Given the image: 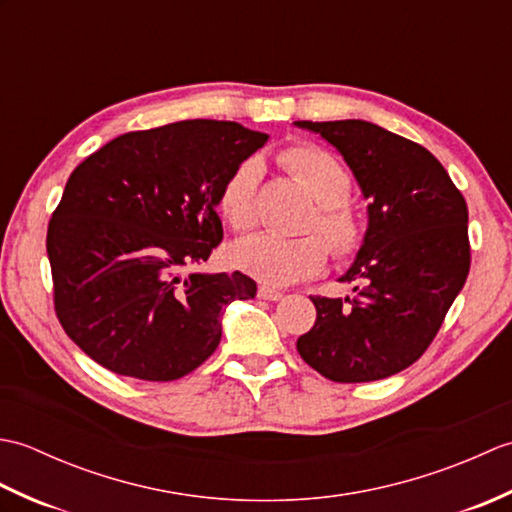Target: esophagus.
Returning a JSON list of instances; mask_svg holds the SVG:
<instances>
[{"instance_id": "obj_1", "label": "esophagus", "mask_w": 512, "mask_h": 512, "mask_svg": "<svg viewBox=\"0 0 512 512\" xmlns=\"http://www.w3.org/2000/svg\"><path fill=\"white\" fill-rule=\"evenodd\" d=\"M257 297L266 299V301H279L281 297H284V292L277 290V288H270V286H259Z\"/></svg>"}]
</instances>
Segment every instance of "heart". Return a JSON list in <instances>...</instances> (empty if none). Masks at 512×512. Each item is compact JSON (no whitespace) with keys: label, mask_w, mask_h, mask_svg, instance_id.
I'll list each match as a JSON object with an SVG mask.
<instances>
[{"label":"heart","mask_w":512,"mask_h":512,"mask_svg":"<svg viewBox=\"0 0 512 512\" xmlns=\"http://www.w3.org/2000/svg\"><path fill=\"white\" fill-rule=\"evenodd\" d=\"M277 162L317 202V209L303 226L308 235L292 239L275 235L248 237L233 246L231 259L237 268L264 284L288 286L319 273L328 262V245L334 257H354L363 246L365 228L354 206L347 202L354 191L352 173L328 151L314 145H290L279 151ZM262 176V162L246 158L228 173L217 193V211L237 233L253 231L259 222L257 193Z\"/></svg>","instance_id":"obj_1"}]
</instances>
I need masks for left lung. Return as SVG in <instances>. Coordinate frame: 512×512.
Masks as SVG:
<instances>
[{"mask_svg":"<svg viewBox=\"0 0 512 512\" xmlns=\"http://www.w3.org/2000/svg\"><path fill=\"white\" fill-rule=\"evenodd\" d=\"M341 151L369 198V226L341 277L356 297H310L303 361L334 383L394 376L427 352L471 268L469 209L438 158L367 121H297Z\"/></svg>","mask_w":512,"mask_h":512,"instance_id":"8db88e82","label":"left lung"}]
</instances>
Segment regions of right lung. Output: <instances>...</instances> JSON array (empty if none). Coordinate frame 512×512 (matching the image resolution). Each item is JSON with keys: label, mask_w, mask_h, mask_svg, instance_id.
<instances>
[{"label": "right lung", "mask_w": 512, "mask_h": 512, "mask_svg": "<svg viewBox=\"0 0 512 512\" xmlns=\"http://www.w3.org/2000/svg\"><path fill=\"white\" fill-rule=\"evenodd\" d=\"M266 138L195 118L118 136L70 173L46 250L54 312L92 361L165 383L215 352L222 310L257 284L239 270L186 273L220 246L217 193Z\"/></svg>", "instance_id": "1"}]
</instances>
